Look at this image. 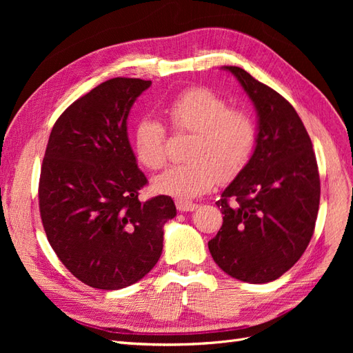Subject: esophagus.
<instances>
[{
	"mask_svg": "<svg viewBox=\"0 0 353 353\" xmlns=\"http://www.w3.org/2000/svg\"><path fill=\"white\" fill-rule=\"evenodd\" d=\"M176 205V209L179 212H193L197 209V205L196 203H191V201H184V200H176L175 201Z\"/></svg>",
	"mask_w": 353,
	"mask_h": 353,
	"instance_id": "34e87169",
	"label": "esophagus"
}]
</instances>
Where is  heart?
I'll list each match as a JSON object with an SVG mask.
<instances>
[{
  "label": "heart",
  "instance_id": "1",
  "mask_svg": "<svg viewBox=\"0 0 353 353\" xmlns=\"http://www.w3.org/2000/svg\"><path fill=\"white\" fill-rule=\"evenodd\" d=\"M178 132L194 134L190 143L191 162L172 166L154 179L159 193L181 199L205 194L216 181L236 176L248 165L256 145V123L244 109L209 88H190L165 109ZM166 128L154 116H143L134 128L132 145L138 162L152 170L166 165Z\"/></svg>",
  "mask_w": 353,
  "mask_h": 353
}]
</instances>
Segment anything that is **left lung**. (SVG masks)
<instances>
[{
    "label": "left lung",
    "instance_id": "8db88e82",
    "mask_svg": "<svg viewBox=\"0 0 353 353\" xmlns=\"http://www.w3.org/2000/svg\"><path fill=\"white\" fill-rule=\"evenodd\" d=\"M241 83L258 113L254 152L216 206L222 227L208 245L219 268L240 281L279 279L301 259L319 208V174L303 122L293 105L237 66H222Z\"/></svg>",
    "mask_w": 353,
    "mask_h": 353
}]
</instances>
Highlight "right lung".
<instances>
[{
  "label": "right lung",
  "mask_w": 353,
  "mask_h": 353,
  "mask_svg": "<svg viewBox=\"0 0 353 353\" xmlns=\"http://www.w3.org/2000/svg\"><path fill=\"white\" fill-rule=\"evenodd\" d=\"M152 81L113 78L72 103L52 126L39 178V213L61 263L101 290L140 281L163 249L174 200L138 199L147 178L137 166L126 121Z\"/></svg>",
  "instance_id": "1"
}]
</instances>
